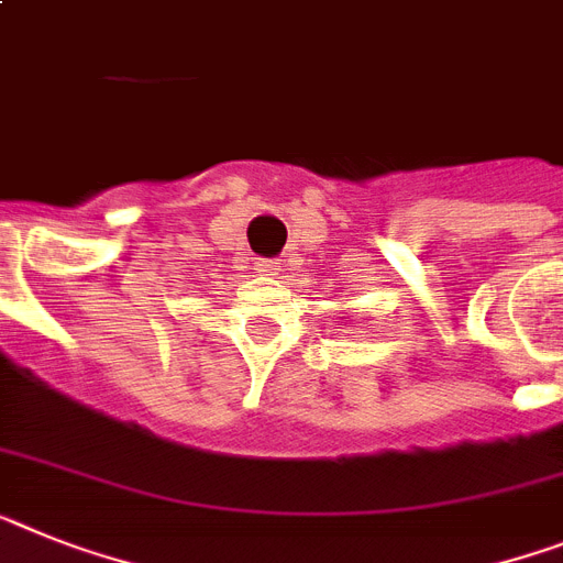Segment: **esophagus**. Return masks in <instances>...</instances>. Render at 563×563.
<instances>
[{"label": "esophagus", "instance_id": "34e87169", "mask_svg": "<svg viewBox=\"0 0 563 563\" xmlns=\"http://www.w3.org/2000/svg\"><path fill=\"white\" fill-rule=\"evenodd\" d=\"M256 271L262 273V276H278V271H282V267H278L276 258H258Z\"/></svg>", "mask_w": 563, "mask_h": 563}]
</instances>
